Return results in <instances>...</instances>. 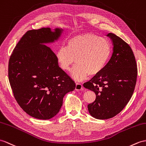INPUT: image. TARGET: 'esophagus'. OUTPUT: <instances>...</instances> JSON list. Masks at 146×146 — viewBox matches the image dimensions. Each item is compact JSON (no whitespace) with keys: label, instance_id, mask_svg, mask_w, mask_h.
Instances as JSON below:
<instances>
[{"label":"esophagus","instance_id":"34e87169","mask_svg":"<svg viewBox=\"0 0 146 146\" xmlns=\"http://www.w3.org/2000/svg\"><path fill=\"white\" fill-rule=\"evenodd\" d=\"M82 85L79 83H76V90H80L82 89Z\"/></svg>","mask_w":146,"mask_h":146}]
</instances>
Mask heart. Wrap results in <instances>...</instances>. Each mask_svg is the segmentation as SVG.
Returning a JSON list of instances; mask_svg holds the SVG:
<instances>
[{
    "label": "heart",
    "mask_w": 146,
    "mask_h": 146,
    "mask_svg": "<svg viewBox=\"0 0 146 146\" xmlns=\"http://www.w3.org/2000/svg\"><path fill=\"white\" fill-rule=\"evenodd\" d=\"M111 54V46L108 40L94 33H85L70 38L67 45L61 46L56 52L60 67L71 72L76 80H82L88 75L94 76L104 69Z\"/></svg>",
    "instance_id": "heart-1"
}]
</instances>
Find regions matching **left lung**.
Instances as JSON below:
<instances>
[{"label": "left lung", "mask_w": 146, "mask_h": 146, "mask_svg": "<svg viewBox=\"0 0 146 146\" xmlns=\"http://www.w3.org/2000/svg\"><path fill=\"white\" fill-rule=\"evenodd\" d=\"M113 45L112 56L104 69L84 87L95 92V100L88 105L92 116L98 119L113 118L122 111L132 97L137 68L128 44L116 35H107Z\"/></svg>", "instance_id": "8db88e82"}]
</instances>
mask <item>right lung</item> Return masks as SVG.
<instances>
[{"mask_svg":"<svg viewBox=\"0 0 146 146\" xmlns=\"http://www.w3.org/2000/svg\"><path fill=\"white\" fill-rule=\"evenodd\" d=\"M63 30L28 31L14 48L9 62V80L18 104L28 115L49 119L58 114L63 98L76 84L60 68L56 54L45 44L57 41Z\"/></svg>","mask_w":146,"mask_h":146,"instance_id":"1","label":"right lung"}]
</instances>
